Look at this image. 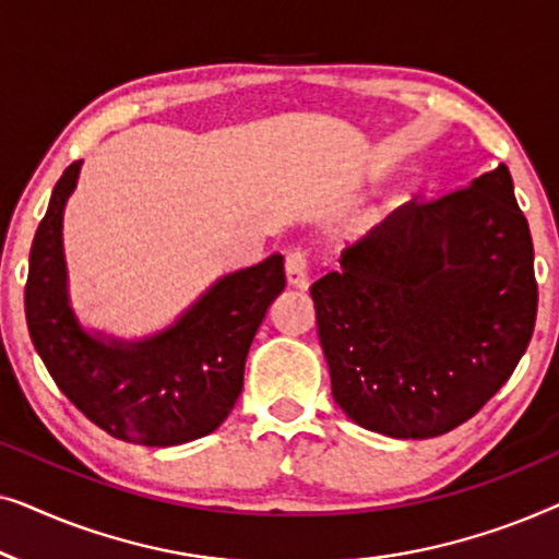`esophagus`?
<instances>
[{"instance_id":"obj_1","label":"esophagus","mask_w":559,"mask_h":559,"mask_svg":"<svg viewBox=\"0 0 559 559\" xmlns=\"http://www.w3.org/2000/svg\"><path fill=\"white\" fill-rule=\"evenodd\" d=\"M285 272H287V282L297 289H308L310 287V259L308 251L302 249H293L285 259Z\"/></svg>"}]
</instances>
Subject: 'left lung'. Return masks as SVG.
<instances>
[{"mask_svg":"<svg viewBox=\"0 0 559 559\" xmlns=\"http://www.w3.org/2000/svg\"><path fill=\"white\" fill-rule=\"evenodd\" d=\"M310 287L333 400L364 430L438 438L514 373L537 320L530 224L507 165L404 203Z\"/></svg>","mask_w":559,"mask_h":559,"instance_id":"8db88e82","label":"left lung"}]
</instances>
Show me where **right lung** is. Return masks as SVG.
<instances>
[{
    "instance_id": "1",
    "label": "right lung",
    "mask_w": 559,
    "mask_h": 559,
    "mask_svg": "<svg viewBox=\"0 0 559 559\" xmlns=\"http://www.w3.org/2000/svg\"><path fill=\"white\" fill-rule=\"evenodd\" d=\"M68 165L29 249L25 316L29 338L68 400L111 438L180 445L218 430L243 386L251 341L285 289V259L218 277L163 331L144 338L86 328L71 305L63 213L81 175Z\"/></svg>"
}]
</instances>
